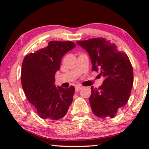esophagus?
<instances>
[{
    "mask_svg": "<svg viewBox=\"0 0 149 149\" xmlns=\"http://www.w3.org/2000/svg\"><path fill=\"white\" fill-rule=\"evenodd\" d=\"M82 87H81V85H77V86L75 87V90H76L77 91L81 90V89H82Z\"/></svg>",
    "mask_w": 149,
    "mask_h": 149,
    "instance_id": "esophagus-1",
    "label": "esophagus"
}]
</instances>
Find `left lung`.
<instances>
[{
	"label": "left lung",
	"mask_w": 149,
	"mask_h": 149,
	"mask_svg": "<svg viewBox=\"0 0 149 149\" xmlns=\"http://www.w3.org/2000/svg\"><path fill=\"white\" fill-rule=\"evenodd\" d=\"M86 50L92 63V70L104 78L98 88L91 87L89 97L95 116L113 118L118 110L127 104L133 86V68L130 59L117 46L104 38L77 41Z\"/></svg>",
	"instance_id": "8db88e82"
}]
</instances>
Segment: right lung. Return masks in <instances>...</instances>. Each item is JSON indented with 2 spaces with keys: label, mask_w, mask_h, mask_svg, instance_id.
Returning <instances> with one entry per match:
<instances>
[{
  "label": "right lung",
  "mask_w": 149,
  "mask_h": 149,
  "mask_svg": "<svg viewBox=\"0 0 149 149\" xmlns=\"http://www.w3.org/2000/svg\"><path fill=\"white\" fill-rule=\"evenodd\" d=\"M76 47L71 41L49 42L48 46L26 56L22 66V88L38 116L57 121L66 115L73 100L74 87L55 85V74L60 70L64 55Z\"/></svg>",
  "instance_id": "obj_1"
}]
</instances>
